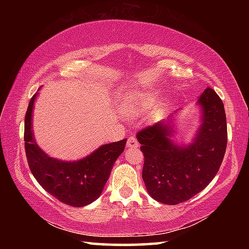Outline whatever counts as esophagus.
Wrapping results in <instances>:
<instances>
[{
  "label": "esophagus",
  "instance_id": "esophagus-1",
  "mask_svg": "<svg viewBox=\"0 0 249 249\" xmlns=\"http://www.w3.org/2000/svg\"><path fill=\"white\" fill-rule=\"evenodd\" d=\"M126 146L128 147V148H137L138 146H140V144H138V142H137V140H136V137L134 136H130V137H128V140H127V144H126Z\"/></svg>",
  "mask_w": 249,
  "mask_h": 249
}]
</instances>
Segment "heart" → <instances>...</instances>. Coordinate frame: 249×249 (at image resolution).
Returning <instances> with one entry per match:
<instances>
[{
  "mask_svg": "<svg viewBox=\"0 0 249 249\" xmlns=\"http://www.w3.org/2000/svg\"><path fill=\"white\" fill-rule=\"evenodd\" d=\"M150 103L149 98H147L146 95L142 93H135L132 95V98L126 101V102L122 105V111L125 114L134 115L137 114L148 107Z\"/></svg>",
  "mask_w": 249,
  "mask_h": 249,
  "instance_id": "obj_1",
  "label": "heart"
}]
</instances>
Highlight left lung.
Listing matches in <instances>:
<instances>
[{
  "label": "left lung",
  "instance_id": "8db88e82",
  "mask_svg": "<svg viewBox=\"0 0 249 249\" xmlns=\"http://www.w3.org/2000/svg\"><path fill=\"white\" fill-rule=\"evenodd\" d=\"M197 103L202 108V125L189 146L179 147L170 140L174 133L170 121L147 126L136 135L144 154L142 180L150 196L161 203L179 204L201 192L215 177L224 158V104L211 88L203 91Z\"/></svg>",
  "mask_w": 249,
  "mask_h": 249
}]
</instances>
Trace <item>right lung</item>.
<instances>
[{
    "instance_id": "add662e5",
    "label": "right lung",
    "mask_w": 249,
    "mask_h": 249,
    "mask_svg": "<svg viewBox=\"0 0 249 249\" xmlns=\"http://www.w3.org/2000/svg\"><path fill=\"white\" fill-rule=\"evenodd\" d=\"M36 94L29 101L25 115L24 142L27 162L33 176L49 195L75 208L88 205L102 193L117 157L123 153L126 138L101 146L78 161L50 158L33 137L32 112Z\"/></svg>"
}]
</instances>
